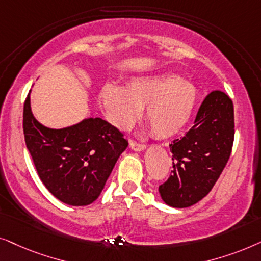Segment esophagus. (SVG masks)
<instances>
[{
    "label": "esophagus",
    "mask_w": 261,
    "mask_h": 261,
    "mask_svg": "<svg viewBox=\"0 0 261 261\" xmlns=\"http://www.w3.org/2000/svg\"><path fill=\"white\" fill-rule=\"evenodd\" d=\"M130 147L134 149L135 151H143L145 150V145L143 143H138V142H135V141H130Z\"/></svg>",
    "instance_id": "obj_1"
}]
</instances>
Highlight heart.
I'll return each instance as SVG.
<instances>
[{"label":"heart","instance_id":"1","mask_svg":"<svg viewBox=\"0 0 261 261\" xmlns=\"http://www.w3.org/2000/svg\"><path fill=\"white\" fill-rule=\"evenodd\" d=\"M197 99L196 85L169 71L135 76L125 87L106 83L99 93L111 124L127 128L144 107L145 120L158 137H171L181 131L192 117Z\"/></svg>","mask_w":261,"mask_h":261}]
</instances>
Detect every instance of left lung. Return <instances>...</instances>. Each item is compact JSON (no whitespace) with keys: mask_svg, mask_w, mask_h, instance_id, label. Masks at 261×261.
Returning <instances> with one entry per match:
<instances>
[{"mask_svg":"<svg viewBox=\"0 0 261 261\" xmlns=\"http://www.w3.org/2000/svg\"><path fill=\"white\" fill-rule=\"evenodd\" d=\"M234 142V107L215 90L201 103L192 128L169 145L173 174L159 187L167 205L189 207L213 189L227 165Z\"/></svg>","mask_w":261,"mask_h":261,"instance_id":"1","label":"left lung"}]
</instances>
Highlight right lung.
<instances>
[{"label":"right lung","instance_id":"right-lung-1","mask_svg":"<svg viewBox=\"0 0 261 261\" xmlns=\"http://www.w3.org/2000/svg\"><path fill=\"white\" fill-rule=\"evenodd\" d=\"M23 135L45 187L72 206L98 199L128 144L117 127L99 117L62 128L45 126L31 110V90L23 106Z\"/></svg>","mask_w":261,"mask_h":261}]
</instances>
